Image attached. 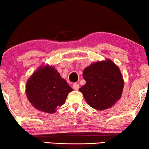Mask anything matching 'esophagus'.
<instances>
[{
    "instance_id": "esophagus-1",
    "label": "esophagus",
    "mask_w": 149,
    "mask_h": 149,
    "mask_svg": "<svg viewBox=\"0 0 149 149\" xmlns=\"http://www.w3.org/2000/svg\"><path fill=\"white\" fill-rule=\"evenodd\" d=\"M72 88L74 90H78V89H79V85L78 83H74V84L72 85Z\"/></svg>"
}]
</instances>
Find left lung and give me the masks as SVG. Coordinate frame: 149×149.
Masks as SVG:
<instances>
[{"label": "left lung", "mask_w": 149, "mask_h": 149, "mask_svg": "<svg viewBox=\"0 0 149 149\" xmlns=\"http://www.w3.org/2000/svg\"><path fill=\"white\" fill-rule=\"evenodd\" d=\"M86 83L79 91L93 109L104 111L121 98L124 81L119 67L107 59L86 67L83 72Z\"/></svg>", "instance_id": "8db88e82"}]
</instances>
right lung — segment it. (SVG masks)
I'll return each instance as SVG.
<instances>
[{
  "label": "right lung",
  "mask_w": 149,
  "mask_h": 149,
  "mask_svg": "<svg viewBox=\"0 0 149 149\" xmlns=\"http://www.w3.org/2000/svg\"><path fill=\"white\" fill-rule=\"evenodd\" d=\"M72 91L54 66L42 65L28 79L26 93L28 100L38 111L54 113L64 104Z\"/></svg>",
  "instance_id": "add662e5"
}]
</instances>
